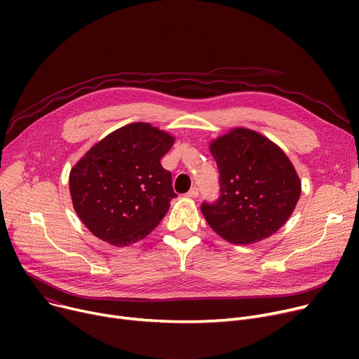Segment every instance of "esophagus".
<instances>
[{
    "mask_svg": "<svg viewBox=\"0 0 359 359\" xmlns=\"http://www.w3.org/2000/svg\"><path fill=\"white\" fill-rule=\"evenodd\" d=\"M198 195H199V189H198L196 186H194L192 189L187 192V196H189V198H198Z\"/></svg>",
    "mask_w": 359,
    "mask_h": 359,
    "instance_id": "obj_1",
    "label": "esophagus"
}]
</instances>
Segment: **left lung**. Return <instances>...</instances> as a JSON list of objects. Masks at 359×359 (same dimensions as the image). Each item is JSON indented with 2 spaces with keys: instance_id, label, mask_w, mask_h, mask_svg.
I'll list each match as a JSON object with an SVG mask.
<instances>
[{
  "instance_id": "8db88e82",
  "label": "left lung",
  "mask_w": 359,
  "mask_h": 359,
  "mask_svg": "<svg viewBox=\"0 0 359 359\" xmlns=\"http://www.w3.org/2000/svg\"><path fill=\"white\" fill-rule=\"evenodd\" d=\"M219 196L203 202L210 227L234 244H250L276 233L291 217L301 182L290 158L266 137L246 128L214 140Z\"/></svg>"
}]
</instances>
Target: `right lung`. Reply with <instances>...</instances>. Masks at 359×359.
I'll use <instances>...</instances> for the list:
<instances>
[{"instance_id": "obj_1", "label": "right lung", "mask_w": 359, "mask_h": 359, "mask_svg": "<svg viewBox=\"0 0 359 359\" xmlns=\"http://www.w3.org/2000/svg\"><path fill=\"white\" fill-rule=\"evenodd\" d=\"M175 138L149 123L113 130L69 173L74 210L86 227L113 246H129L153 231L176 194L160 160Z\"/></svg>"}]
</instances>
